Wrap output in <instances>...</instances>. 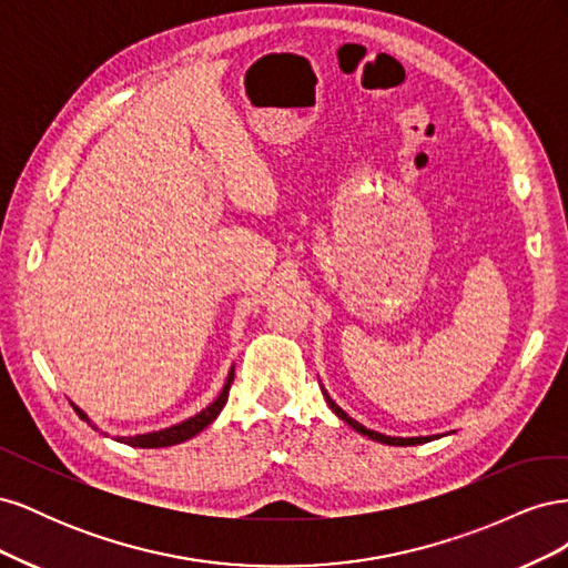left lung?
Returning a JSON list of instances; mask_svg holds the SVG:
<instances>
[{
	"label": "left lung",
	"mask_w": 568,
	"mask_h": 568,
	"mask_svg": "<svg viewBox=\"0 0 568 568\" xmlns=\"http://www.w3.org/2000/svg\"><path fill=\"white\" fill-rule=\"evenodd\" d=\"M322 395H324L326 405L332 407V412H334V415H336L338 419H343L351 428H355L357 434H363V436H367V438H372V440H376V443H386V445H422V443H428V440H434V438H440V436H412V438H400V436H386V434H379V432H372V428L363 426L359 422H355L351 415H346V412H343V409L329 398V393H326L324 388H322Z\"/></svg>",
	"instance_id": "8db88e82"
}]
</instances>
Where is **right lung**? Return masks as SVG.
I'll use <instances>...</instances> for the list:
<instances>
[{
  "mask_svg": "<svg viewBox=\"0 0 568 568\" xmlns=\"http://www.w3.org/2000/svg\"><path fill=\"white\" fill-rule=\"evenodd\" d=\"M232 382H234V365H232V369H230V374H227V382H225V386H222L217 398H215L209 407H203V409L199 412V415L189 417V419H184V422H180V424L168 426V428H161V432H149V434H136V436H115V440H118V443H125V445H132V448H170V445H178V443H184V440H189V438H194L196 434L203 432L205 426L213 424V422L217 419L222 407H225V403H227V398H230ZM71 405H73V403H71ZM73 409L78 412V417H80L82 422H88L92 428H97V432H99V426H97L88 415H84V412H82L78 405H73ZM101 434H104V432H101ZM106 436H109V434H106Z\"/></svg>",
  "mask_w": 568,
  "mask_h": 568,
  "instance_id": "add662e5",
  "label": "right lung"
}]
</instances>
